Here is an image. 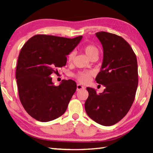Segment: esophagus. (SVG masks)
Returning a JSON list of instances; mask_svg holds the SVG:
<instances>
[{"instance_id":"34e87169","label":"esophagus","mask_w":153,"mask_h":153,"mask_svg":"<svg viewBox=\"0 0 153 153\" xmlns=\"http://www.w3.org/2000/svg\"><path fill=\"white\" fill-rule=\"evenodd\" d=\"M84 88H85L83 86H82L81 84H77V90H80L84 89Z\"/></svg>"}]
</instances>
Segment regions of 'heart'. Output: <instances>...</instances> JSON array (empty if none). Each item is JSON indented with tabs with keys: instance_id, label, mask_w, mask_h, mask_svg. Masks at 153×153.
Listing matches in <instances>:
<instances>
[{
	"instance_id": "obj_1",
	"label": "heart",
	"mask_w": 153,
	"mask_h": 153,
	"mask_svg": "<svg viewBox=\"0 0 153 153\" xmlns=\"http://www.w3.org/2000/svg\"><path fill=\"white\" fill-rule=\"evenodd\" d=\"M83 51L86 55L88 56V57L91 59H97L98 56V54H99V51L97 47H96L95 46L92 45H88L85 46L83 48ZM75 57V53L74 51L71 52L67 56V61L69 63H71L73 62L74 59ZM93 76V73L92 71H79L78 73H77L75 75L74 77L77 79V81H79L82 84H86V83L89 82L91 79L92 77Z\"/></svg>"
}]
</instances>
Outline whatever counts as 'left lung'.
<instances>
[{"label":"left lung","instance_id":"1","mask_svg":"<svg viewBox=\"0 0 153 153\" xmlns=\"http://www.w3.org/2000/svg\"><path fill=\"white\" fill-rule=\"evenodd\" d=\"M96 36L103 47V61L95 80L105 87L97 94L87 88L85 102L87 115L95 122L113 126L125 117L132 105L138 84V64L133 49L122 37L99 32Z\"/></svg>","mask_w":153,"mask_h":153}]
</instances>
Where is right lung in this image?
<instances>
[{
    "label": "right lung",
    "mask_w": 153,
    "mask_h": 153,
    "mask_svg": "<svg viewBox=\"0 0 153 153\" xmlns=\"http://www.w3.org/2000/svg\"><path fill=\"white\" fill-rule=\"evenodd\" d=\"M82 36L67 38L37 34L21 49L16 76L19 100L29 115L41 122L55 120L65 112L77 88L74 80H63L59 86L50 75L65 66L67 55L78 45Z\"/></svg>",
    "instance_id": "obj_1"
}]
</instances>
